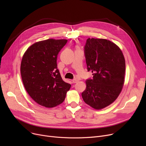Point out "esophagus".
Listing matches in <instances>:
<instances>
[{"mask_svg": "<svg viewBox=\"0 0 146 146\" xmlns=\"http://www.w3.org/2000/svg\"><path fill=\"white\" fill-rule=\"evenodd\" d=\"M79 80L77 79H73V80H72V82H73V83H77L78 82Z\"/></svg>", "mask_w": 146, "mask_h": 146, "instance_id": "34e87169", "label": "esophagus"}]
</instances>
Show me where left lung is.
<instances>
[{
  "label": "left lung",
  "mask_w": 146,
  "mask_h": 146,
  "mask_svg": "<svg viewBox=\"0 0 146 146\" xmlns=\"http://www.w3.org/2000/svg\"><path fill=\"white\" fill-rule=\"evenodd\" d=\"M88 71L93 79L86 81L82 96L95 110H102L116 100L124 84L125 61L121 50L102 38H88L85 46Z\"/></svg>",
  "instance_id": "obj_1"
}]
</instances>
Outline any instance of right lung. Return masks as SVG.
I'll return each instance as SVG.
<instances>
[{
  "instance_id": "right-lung-1",
  "label": "right lung",
  "mask_w": 146,
  "mask_h": 146,
  "mask_svg": "<svg viewBox=\"0 0 146 146\" xmlns=\"http://www.w3.org/2000/svg\"><path fill=\"white\" fill-rule=\"evenodd\" d=\"M67 40L48 39L36 42L26 50L21 63L24 86L33 100L46 108L62 103L71 85L64 82L57 58Z\"/></svg>"
}]
</instances>
